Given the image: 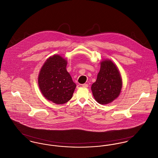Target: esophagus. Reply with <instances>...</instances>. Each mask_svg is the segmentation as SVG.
<instances>
[{"instance_id": "34e87169", "label": "esophagus", "mask_w": 158, "mask_h": 158, "mask_svg": "<svg viewBox=\"0 0 158 158\" xmlns=\"http://www.w3.org/2000/svg\"><path fill=\"white\" fill-rule=\"evenodd\" d=\"M88 86V84H79L77 85V88H80V87H85V88H87Z\"/></svg>"}]
</instances>
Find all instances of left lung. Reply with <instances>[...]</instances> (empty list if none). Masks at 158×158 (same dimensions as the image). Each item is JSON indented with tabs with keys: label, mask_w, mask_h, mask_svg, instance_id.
Wrapping results in <instances>:
<instances>
[{
	"label": "left lung",
	"mask_w": 158,
	"mask_h": 158,
	"mask_svg": "<svg viewBox=\"0 0 158 158\" xmlns=\"http://www.w3.org/2000/svg\"><path fill=\"white\" fill-rule=\"evenodd\" d=\"M122 76L112 61L105 60L100 62V69L96 82L91 85L94 98L101 105H107L115 100L122 91Z\"/></svg>",
	"instance_id": "left-lung-1"
}]
</instances>
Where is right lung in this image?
Returning a JSON list of instances; mask_svg holds the SVG:
<instances>
[{
	"instance_id": "right-lung-1",
	"label": "right lung",
	"mask_w": 158,
	"mask_h": 158,
	"mask_svg": "<svg viewBox=\"0 0 158 158\" xmlns=\"http://www.w3.org/2000/svg\"><path fill=\"white\" fill-rule=\"evenodd\" d=\"M67 60L60 55H53L45 61L38 74V84L41 93L55 104L69 102L76 87L67 71Z\"/></svg>"
}]
</instances>
